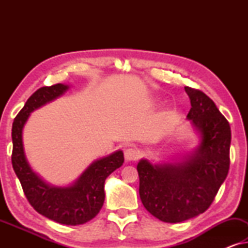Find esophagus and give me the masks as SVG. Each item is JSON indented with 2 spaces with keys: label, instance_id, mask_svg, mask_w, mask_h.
Instances as JSON below:
<instances>
[{
  "label": "esophagus",
  "instance_id": "1",
  "mask_svg": "<svg viewBox=\"0 0 248 248\" xmlns=\"http://www.w3.org/2000/svg\"><path fill=\"white\" fill-rule=\"evenodd\" d=\"M124 155H125V159H126L127 161H134L139 158L140 152H139V150H137L135 148H127L124 152Z\"/></svg>",
  "mask_w": 248,
  "mask_h": 248
}]
</instances>
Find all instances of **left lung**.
<instances>
[{"mask_svg": "<svg viewBox=\"0 0 248 248\" xmlns=\"http://www.w3.org/2000/svg\"><path fill=\"white\" fill-rule=\"evenodd\" d=\"M191 100L187 118L201 133L199 150L183 162L152 166L138 164L141 201L155 218L182 222L209 209L228 175L232 130L211 98L185 87Z\"/></svg>", "mask_w": 248, "mask_h": 248, "instance_id": "8db88e82", "label": "left lung"}]
</instances>
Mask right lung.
<instances>
[{
	"instance_id": "right-lung-1",
	"label": "right lung",
	"mask_w": 248,
	"mask_h": 248,
	"mask_svg": "<svg viewBox=\"0 0 248 248\" xmlns=\"http://www.w3.org/2000/svg\"><path fill=\"white\" fill-rule=\"evenodd\" d=\"M67 89L62 83L42 87L26 101L12 124V166L27 200L37 212L67 226L82 225L99 213L105 201V179L124 162L122 151L94 161L76 184L53 187L44 183L29 167L22 145V128L36 108L61 96Z\"/></svg>"
}]
</instances>
